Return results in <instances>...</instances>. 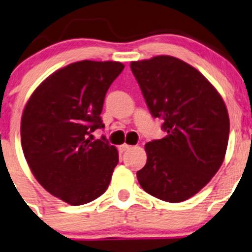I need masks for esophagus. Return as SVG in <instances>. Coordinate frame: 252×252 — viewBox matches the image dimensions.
<instances>
[{
	"instance_id": "1",
	"label": "esophagus",
	"mask_w": 252,
	"mask_h": 252,
	"mask_svg": "<svg viewBox=\"0 0 252 252\" xmlns=\"http://www.w3.org/2000/svg\"><path fill=\"white\" fill-rule=\"evenodd\" d=\"M130 148H131V146H129V145L124 144V145H122V146H119V151H121V152H126V151L130 150Z\"/></svg>"
}]
</instances>
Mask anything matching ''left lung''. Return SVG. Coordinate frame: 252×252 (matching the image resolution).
<instances>
[{
    "mask_svg": "<svg viewBox=\"0 0 252 252\" xmlns=\"http://www.w3.org/2000/svg\"><path fill=\"white\" fill-rule=\"evenodd\" d=\"M151 115L165 137L147 142L136 173L148 194L169 203L193 197L217 173L226 155L229 117L221 95L187 63L159 55L130 63Z\"/></svg>",
    "mask_w": 252,
    "mask_h": 252,
    "instance_id": "1",
    "label": "left lung"
}]
</instances>
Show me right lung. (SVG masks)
Listing matches in <instances>:
<instances>
[{
	"mask_svg": "<svg viewBox=\"0 0 252 252\" xmlns=\"http://www.w3.org/2000/svg\"><path fill=\"white\" fill-rule=\"evenodd\" d=\"M118 62L73 63L42 82L24 108L21 147L37 181L71 205L99 198L110 185L118 151L105 136L106 93L123 71Z\"/></svg>",
	"mask_w": 252,
	"mask_h": 252,
	"instance_id": "1",
	"label": "right lung"
}]
</instances>
